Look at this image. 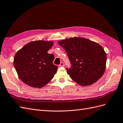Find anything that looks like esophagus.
I'll return each instance as SVG.
<instances>
[{
    "label": "esophagus",
    "instance_id": "34e87169",
    "mask_svg": "<svg viewBox=\"0 0 123 123\" xmlns=\"http://www.w3.org/2000/svg\"><path fill=\"white\" fill-rule=\"evenodd\" d=\"M64 66V63L63 62H61L60 64V65H59V67H63Z\"/></svg>",
    "mask_w": 123,
    "mask_h": 123
}]
</instances>
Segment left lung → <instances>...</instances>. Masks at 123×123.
<instances>
[{"label": "left lung", "mask_w": 123, "mask_h": 123, "mask_svg": "<svg viewBox=\"0 0 123 123\" xmlns=\"http://www.w3.org/2000/svg\"><path fill=\"white\" fill-rule=\"evenodd\" d=\"M58 43L67 53L72 64L67 73L80 86L91 85L102 76L106 67V54L101 46L85 38L74 37Z\"/></svg>", "instance_id": "8db88e82"}]
</instances>
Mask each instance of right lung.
<instances>
[{
    "label": "right lung",
    "instance_id": "obj_1",
    "mask_svg": "<svg viewBox=\"0 0 123 123\" xmlns=\"http://www.w3.org/2000/svg\"><path fill=\"white\" fill-rule=\"evenodd\" d=\"M53 45L52 41H33L15 53L14 66L24 83L39 88L52 79L58 67L53 64L54 55L47 52Z\"/></svg>",
    "mask_w": 123,
    "mask_h": 123
}]
</instances>
